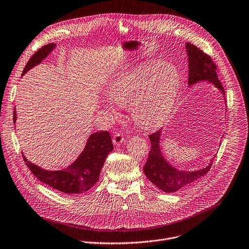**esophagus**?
<instances>
[{
  "mask_svg": "<svg viewBox=\"0 0 249 249\" xmlns=\"http://www.w3.org/2000/svg\"><path fill=\"white\" fill-rule=\"evenodd\" d=\"M112 142H113V143H114L115 145H119V144H121L123 142H125L124 136H123L121 133H116V134L113 136Z\"/></svg>",
  "mask_w": 249,
  "mask_h": 249,
  "instance_id": "34e87169",
  "label": "esophagus"
}]
</instances>
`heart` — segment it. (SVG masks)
Instances as JSON below:
<instances>
[{
    "mask_svg": "<svg viewBox=\"0 0 249 249\" xmlns=\"http://www.w3.org/2000/svg\"><path fill=\"white\" fill-rule=\"evenodd\" d=\"M179 88L180 74L174 63L149 60L116 74L109 83L107 97L121 107L131 104L134 122L152 129L171 112Z\"/></svg>",
    "mask_w": 249,
    "mask_h": 249,
    "instance_id": "heart-1",
    "label": "heart"
}]
</instances>
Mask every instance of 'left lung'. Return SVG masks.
<instances>
[{"label":"left lung","instance_id":"1","mask_svg":"<svg viewBox=\"0 0 249 249\" xmlns=\"http://www.w3.org/2000/svg\"><path fill=\"white\" fill-rule=\"evenodd\" d=\"M186 52L189 61V86L200 81H206L217 88L225 98V91L217 76V66L209 55L191 43L186 44ZM162 130L149 135L150 151L143 166L146 178L158 189L165 193H176L192 185L202 178L211 168L213 159L204 168L196 171H185L175 168L164 158L161 147Z\"/></svg>","mask_w":249,"mask_h":249}]
</instances>
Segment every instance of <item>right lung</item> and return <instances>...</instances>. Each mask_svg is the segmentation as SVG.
Returning <instances> with one entry per match:
<instances>
[{
	"instance_id": "1",
	"label": "right lung",
	"mask_w": 249,
	"mask_h": 249,
	"mask_svg": "<svg viewBox=\"0 0 249 249\" xmlns=\"http://www.w3.org/2000/svg\"><path fill=\"white\" fill-rule=\"evenodd\" d=\"M55 44H48L36 52L28 60L23 69L22 76L40 64L53 51ZM17 122V111L14 112V123ZM113 149L111 137L107 131L96 132L90 135L86 145L77 159L66 168L52 171L39 167L31 163L22 153L27 167L42 183L64 194H83L88 192L100 178L101 170L107 156Z\"/></svg>"
}]
</instances>
